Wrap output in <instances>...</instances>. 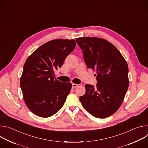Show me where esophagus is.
Returning <instances> with one entry per match:
<instances>
[{
  "mask_svg": "<svg viewBox=\"0 0 148 148\" xmlns=\"http://www.w3.org/2000/svg\"><path fill=\"white\" fill-rule=\"evenodd\" d=\"M78 86V84H74V83H73V84H72V88H73V89L77 87Z\"/></svg>",
  "mask_w": 148,
  "mask_h": 148,
  "instance_id": "34e87169",
  "label": "esophagus"
}]
</instances>
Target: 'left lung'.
Listing matches in <instances>:
<instances>
[{
    "label": "left lung",
    "instance_id": "left-lung-1",
    "mask_svg": "<svg viewBox=\"0 0 148 148\" xmlns=\"http://www.w3.org/2000/svg\"><path fill=\"white\" fill-rule=\"evenodd\" d=\"M76 41L82 50L87 68L95 71L98 82L95 88L87 84L86 93L79 101L92 116L108 117L119 109L127 91V62L119 51L103 38L84 37L77 38Z\"/></svg>",
    "mask_w": 148,
    "mask_h": 148
}]
</instances>
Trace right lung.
<instances>
[{
    "mask_svg": "<svg viewBox=\"0 0 148 148\" xmlns=\"http://www.w3.org/2000/svg\"><path fill=\"white\" fill-rule=\"evenodd\" d=\"M75 45L73 39L52 40L27 58L20 84L26 106L34 114L48 118L63 106L72 84L55 79L54 71L62 66Z\"/></svg>",
    "mask_w": 148,
    "mask_h": 148,
    "instance_id": "obj_1",
    "label": "right lung"
}]
</instances>
